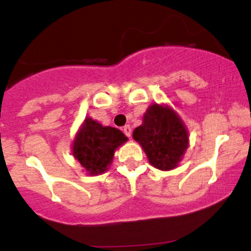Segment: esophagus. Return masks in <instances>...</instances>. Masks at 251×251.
<instances>
[{
  "label": "esophagus",
  "instance_id": "34e87169",
  "mask_svg": "<svg viewBox=\"0 0 251 251\" xmlns=\"http://www.w3.org/2000/svg\"><path fill=\"white\" fill-rule=\"evenodd\" d=\"M124 133H125L127 137H131V135H132V130H131V126L130 125H125L124 126Z\"/></svg>",
  "mask_w": 251,
  "mask_h": 251
}]
</instances>
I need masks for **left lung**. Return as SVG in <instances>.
Returning a JSON list of instances; mask_svg holds the SVG:
<instances>
[{
    "label": "left lung",
    "instance_id": "obj_1",
    "mask_svg": "<svg viewBox=\"0 0 251 251\" xmlns=\"http://www.w3.org/2000/svg\"><path fill=\"white\" fill-rule=\"evenodd\" d=\"M132 136L143 148L149 163L159 170L176 168L188 148L186 125L168 105L151 104Z\"/></svg>",
    "mask_w": 251,
    "mask_h": 251
}]
</instances>
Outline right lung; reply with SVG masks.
Segmentation results:
<instances>
[{
  "label": "right lung",
  "instance_id": "add662e5",
  "mask_svg": "<svg viewBox=\"0 0 251 251\" xmlns=\"http://www.w3.org/2000/svg\"><path fill=\"white\" fill-rule=\"evenodd\" d=\"M127 141L120 130L86 118L73 143V155L88 175L103 174L113 161L114 151Z\"/></svg>",
  "mask_w": 251,
  "mask_h": 251
}]
</instances>
